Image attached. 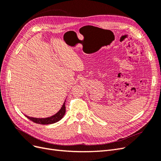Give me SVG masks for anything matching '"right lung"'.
Here are the masks:
<instances>
[{"label":"right lung","mask_w":161,"mask_h":161,"mask_svg":"<svg viewBox=\"0 0 161 161\" xmlns=\"http://www.w3.org/2000/svg\"><path fill=\"white\" fill-rule=\"evenodd\" d=\"M65 102L63 103V105L60 109V111L54 114L53 115L49 117V118H32V117H29L25 115L27 118L30 119L31 121H33L36 124H43V125H47V124H52L53 123H56L57 121H60L63 117H64L65 112H66V107H65Z\"/></svg>","instance_id":"1"}]
</instances>
